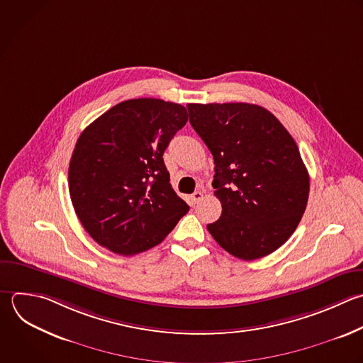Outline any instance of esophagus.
I'll list each match as a JSON object with an SVG mask.
<instances>
[{
    "label": "esophagus",
    "mask_w": 363,
    "mask_h": 363,
    "mask_svg": "<svg viewBox=\"0 0 363 363\" xmlns=\"http://www.w3.org/2000/svg\"><path fill=\"white\" fill-rule=\"evenodd\" d=\"M201 199H203V191H201V190H197V191H194V193L191 194V201H193L194 204L199 203Z\"/></svg>",
    "instance_id": "34e87169"
}]
</instances>
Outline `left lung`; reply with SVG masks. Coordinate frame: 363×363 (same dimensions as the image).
Here are the masks:
<instances>
[{
	"instance_id": "obj_1",
	"label": "left lung",
	"mask_w": 363,
	"mask_h": 363,
	"mask_svg": "<svg viewBox=\"0 0 363 363\" xmlns=\"http://www.w3.org/2000/svg\"><path fill=\"white\" fill-rule=\"evenodd\" d=\"M193 129L214 159L223 211L207 224L231 255L251 261L279 248L306 208L309 174L281 122L252 104H189Z\"/></svg>"
}]
</instances>
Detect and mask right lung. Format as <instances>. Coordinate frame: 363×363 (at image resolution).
Returning <instances> with one entry per match:
<instances>
[{
	"instance_id": "obj_1",
	"label": "right lung",
	"mask_w": 363,
	"mask_h": 363,
	"mask_svg": "<svg viewBox=\"0 0 363 363\" xmlns=\"http://www.w3.org/2000/svg\"><path fill=\"white\" fill-rule=\"evenodd\" d=\"M186 122L184 106L140 98L115 105L81 133L69 163V194L99 245L121 255L146 251L189 211L163 162Z\"/></svg>"
}]
</instances>
